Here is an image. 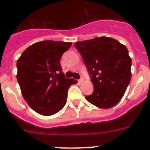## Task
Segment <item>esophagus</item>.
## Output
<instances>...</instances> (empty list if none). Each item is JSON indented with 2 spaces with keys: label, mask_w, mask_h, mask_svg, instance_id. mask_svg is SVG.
<instances>
[{
  "label": "esophagus",
  "mask_w": 150,
  "mask_h": 150,
  "mask_svg": "<svg viewBox=\"0 0 150 150\" xmlns=\"http://www.w3.org/2000/svg\"><path fill=\"white\" fill-rule=\"evenodd\" d=\"M78 81H79V83H83V82L84 81V78H83V77H81V78H80V79H79V80H78Z\"/></svg>",
  "instance_id": "obj_1"
}]
</instances>
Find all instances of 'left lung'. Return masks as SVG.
<instances>
[{"instance_id":"obj_1","label":"left lung","mask_w":150,"mask_h":150,"mask_svg":"<svg viewBox=\"0 0 150 150\" xmlns=\"http://www.w3.org/2000/svg\"><path fill=\"white\" fill-rule=\"evenodd\" d=\"M91 75L94 91L86 99L108 109L122 98L132 77V59L125 45L113 38L99 37L74 44Z\"/></svg>"}]
</instances>
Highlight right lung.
Instances as JSON below:
<instances>
[{"label":"right lung","mask_w":150,"mask_h":150,"mask_svg":"<svg viewBox=\"0 0 150 150\" xmlns=\"http://www.w3.org/2000/svg\"><path fill=\"white\" fill-rule=\"evenodd\" d=\"M72 43L44 40L28 47L17 60V80L29 107L43 116L59 112L77 81L64 77L60 59Z\"/></svg>","instance_id":"right-lung-1"}]
</instances>
